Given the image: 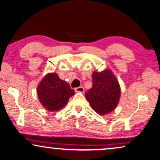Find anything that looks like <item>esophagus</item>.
Segmentation results:
<instances>
[{
  "instance_id": "34e87169",
  "label": "esophagus",
  "mask_w": 160,
  "mask_h": 160,
  "mask_svg": "<svg viewBox=\"0 0 160 160\" xmlns=\"http://www.w3.org/2000/svg\"><path fill=\"white\" fill-rule=\"evenodd\" d=\"M74 91L76 92H80V93H83L84 92V88L82 86H80L78 87V88H74Z\"/></svg>"
}]
</instances>
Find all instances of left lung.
Listing matches in <instances>:
<instances>
[{"label": "left lung", "mask_w": 160, "mask_h": 160, "mask_svg": "<svg viewBox=\"0 0 160 160\" xmlns=\"http://www.w3.org/2000/svg\"><path fill=\"white\" fill-rule=\"evenodd\" d=\"M92 81V88L85 94L86 99L98 114H109L118 104L120 85L110 70L93 72Z\"/></svg>", "instance_id": "1"}]
</instances>
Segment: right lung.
<instances>
[{
  "label": "right lung",
  "instance_id": "1",
  "mask_svg": "<svg viewBox=\"0 0 160 160\" xmlns=\"http://www.w3.org/2000/svg\"><path fill=\"white\" fill-rule=\"evenodd\" d=\"M74 91L55 73L48 74L38 87V95L44 108L58 112L68 102Z\"/></svg>",
  "mask_w": 160,
  "mask_h": 160
}]
</instances>
